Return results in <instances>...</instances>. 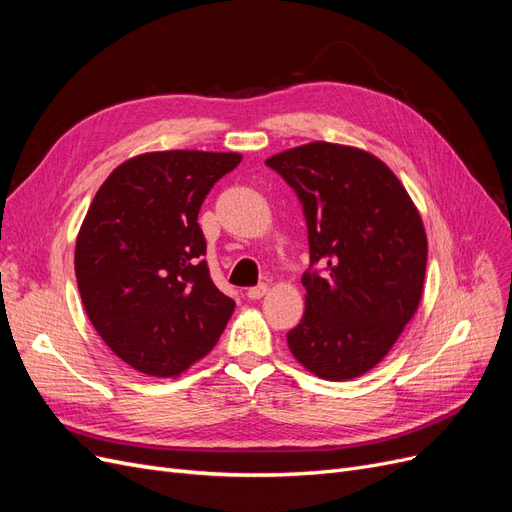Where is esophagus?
Returning a JSON list of instances; mask_svg holds the SVG:
<instances>
[{
  "label": "esophagus",
  "mask_w": 512,
  "mask_h": 512,
  "mask_svg": "<svg viewBox=\"0 0 512 512\" xmlns=\"http://www.w3.org/2000/svg\"><path fill=\"white\" fill-rule=\"evenodd\" d=\"M267 290H269V286H267V284H258V286H254V288L247 290L245 294H247V299H250V301H258V299L265 297Z\"/></svg>",
  "instance_id": "obj_1"
}]
</instances>
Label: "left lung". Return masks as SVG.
<instances>
[{"mask_svg":"<svg viewBox=\"0 0 512 512\" xmlns=\"http://www.w3.org/2000/svg\"><path fill=\"white\" fill-rule=\"evenodd\" d=\"M297 192L309 239L301 322L286 339L318 378L367 374L391 352L423 297L425 226L393 170L359 147L314 141L267 162Z\"/></svg>","mask_w":512,"mask_h":512,"instance_id":"left-lung-1","label":"left lung"}]
</instances>
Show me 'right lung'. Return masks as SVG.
<instances>
[{
  "label": "right lung",
  "instance_id": "obj_1",
  "mask_svg": "<svg viewBox=\"0 0 512 512\" xmlns=\"http://www.w3.org/2000/svg\"><path fill=\"white\" fill-rule=\"evenodd\" d=\"M241 153L151 151L100 185L76 235L85 312L123 363L173 378L218 344L235 301L213 284L198 211Z\"/></svg>",
  "mask_w": 512,
  "mask_h": 512
}]
</instances>
